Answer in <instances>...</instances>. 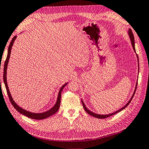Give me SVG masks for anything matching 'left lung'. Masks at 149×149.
I'll use <instances>...</instances> for the list:
<instances>
[{"instance_id": "obj_1", "label": "left lung", "mask_w": 149, "mask_h": 149, "mask_svg": "<svg viewBox=\"0 0 149 149\" xmlns=\"http://www.w3.org/2000/svg\"><path fill=\"white\" fill-rule=\"evenodd\" d=\"M128 34H129V36H130V40H131V44H132V46H133V49H134V51L135 52V53H136L135 47H134V36H133V32H132V30H131L130 29H129V30H128ZM136 56H137V58H138V62H139V61H138V55H137V54H136ZM138 64H139V63H138ZM138 66H139V65H138ZM137 84H138V82H136V87H135V89H134V93H133V94L132 96H131V98H130V101L127 103V104H126V105H124V107H122V108H121V109H120L119 110H117V111H116V112H115L112 113H109V114H107V115H100V114L95 113L94 112H93L90 111V110H88L87 108H86V105H84V102H83L82 100H81L82 103V105H83V108L84 109L85 111H86V112H87L88 114H89V115H91V116H93V117H96V118H98V119H105V118H107V117H110V116H112L114 115V114H116V113H118V112H119L121 111V110H123V109H125L126 107L130 104V102H131V100H132V98H133V96H134V93H135V92H136V87H137Z\"/></svg>"}]
</instances>
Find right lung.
<instances>
[{"instance_id":"1","label":"right lung","mask_w":149,"mask_h":149,"mask_svg":"<svg viewBox=\"0 0 149 149\" xmlns=\"http://www.w3.org/2000/svg\"><path fill=\"white\" fill-rule=\"evenodd\" d=\"M16 36H15L13 38V39L11 40V42L9 44V46L8 47V55H7V58H6V60L5 61V63H4V75H3V80H4V84H5V86H6V91L7 93H8V95L9 96V98L10 100V102H11V104L13 105V106L15 107V109L17 110V111L19 112V113H21L23 115L25 116L28 117H29V118L31 119H37V120H42V119H44L47 118V117H49L52 115H53L55 113H56L58 112V110L60 108V102H61V91L63 90V88L65 87V86L67 84V82L66 84H65L62 87L60 88V91L58 93V98L56 100V104L54 105V107L53 108H51L50 110H47V111L43 112V113H32V112H30L29 111H26V110L23 109L22 108H21L19 107L18 105L16 104V103L14 101L12 96L10 94V92L9 90V88H8V84H7V79H6V73H7V68H8V62H9V58H10V54H11V48L12 46L13 45L14 42H15V40H16Z\"/></svg>"}]
</instances>
